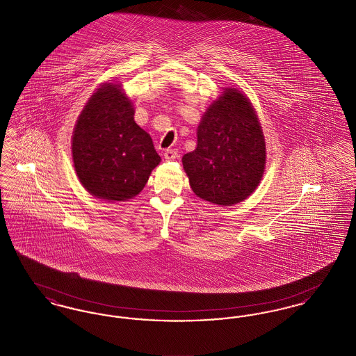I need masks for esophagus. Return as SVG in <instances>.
<instances>
[{
    "instance_id": "esophagus-1",
    "label": "esophagus",
    "mask_w": 356,
    "mask_h": 356,
    "mask_svg": "<svg viewBox=\"0 0 356 356\" xmlns=\"http://www.w3.org/2000/svg\"><path fill=\"white\" fill-rule=\"evenodd\" d=\"M179 157V152L176 151V149H167L165 152H164V159L165 160H175V159H177Z\"/></svg>"
}]
</instances>
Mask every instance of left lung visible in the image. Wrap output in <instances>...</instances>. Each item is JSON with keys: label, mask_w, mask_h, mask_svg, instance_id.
I'll list each match as a JSON object with an SVG mask.
<instances>
[{"label": "left lung", "mask_w": 356, "mask_h": 356, "mask_svg": "<svg viewBox=\"0 0 356 356\" xmlns=\"http://www.w3.org/2000/svg\"><path fill=\"white\" fill-rule=\"evenodd\" d=\"M197 127V147L183 156L196 196L229 207L245 200L266 170V140L252 102L236 88H225Z\"/></svg>", "instance_id": "8db88e82"}]
</instances>
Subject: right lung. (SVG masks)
<instances>
[{
	"mask_svg": "<svg viewBox=\"0 0 356 356\" xmlns=\"http://www.w3.org/2000/svg\"><path fill=\"white\" fill-rule=\"evenodd\" d=\"M121 85L104 83L80 113L72 157L80 183L95 197L125 202L138 195L160 163L152 138L135 122Z\"/></svg>",
	"mask_w": 356,
	"mask_h": 356,
	"instance_id": "add662e5",
	"label": "right lung"
}]
</instances>
